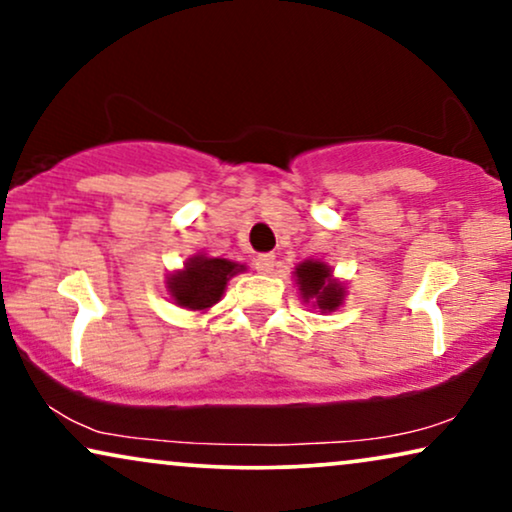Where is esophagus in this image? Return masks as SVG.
<instances>
[{"label": "esophagus", "mask_w": 512, "mask_h": 512, "mask_svg": "<svg viewBox=\"0 0 512 512\" xmlns=\"http://www.w3.org/2000/svg\"><path fill=\"white\" fill-rule=\"evenodd\" d=\"M254 265H256L258 272H263V275H268V272L275 270L277 258H275V254H261V256L254 258Z\"/></svg>", "instance_id": "34e87169"}]
</instances>
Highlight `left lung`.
<instances>
[{
    "instance_id": "left-lung-1",
    "label": "left lung",
    "mask_w": 512,
    "mask_h": 512,
    "mask_svg": "<svg viewBox=\"0 0 512 512\" xmlns=\"http://www.w3.org/2000/svg\"><path fill=\"white\" fill-rule=\"evenodd\" d=\"M296 282L300 284V293L303 298L317 300L319 310L331 312L340 305L342 289L340 284H335L331 279V270L328 265L319 261H305L296 268Z\"/></svg>"
}]
</instances>
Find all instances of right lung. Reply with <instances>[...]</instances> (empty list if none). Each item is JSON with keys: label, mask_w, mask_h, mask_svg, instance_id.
Wrapping results in <instances>:
<instances>
[{"label": "right lung", "mask_w": 512, "mask_h": 512, "mask_svg": "<svg viewBox=\"0 0 512 512\" xmlns=\"http://www.w3.org/2000/svg\"><path fill=\"white\" fill-rule=\"evenodd\" d=\"M242 270L244 265L226 261V258L195 256L191 263H186V270L170 277L167 289L172 298L188 310H207L216 300H221L228 279Z\"/></svg>", "instance_id": "obj_1"}]
</instances>
